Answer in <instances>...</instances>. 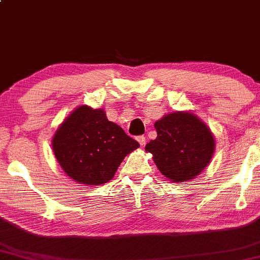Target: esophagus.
Here are the masks:
<instances>
[{
  "instance_id": "34e87169",
  "label": "esophagus",
  "mask_w": 260,
  "mask_h": 260,
  "mask_svg": "<svg viewBox=\"0 0 260 260\" xmlns=\"http://www.w3.org/2000/svg\"><path fill=\"white\" fill-rule=\"evenodd\" d=\"M137 140H138L140 147H144V145H145V137L144 136L137 137Z\"/></svg>"
}]
</instances>
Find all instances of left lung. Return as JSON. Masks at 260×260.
Listing matches in <instances>:
<instances>
[{
	"label": "left lung",
	"instance_id": "8db88e82",
	"mask_svg": "<svg viewBox=\"0 0 260 260\" xmlns=\"http://www.w3.org/2000/svg\"><path fill=\"white\" fill-rule=\"evenodd\" d=\"M157 137L145 145L165 177L174 182L192 180L213 156L214 137L207 124L188 112H174L155 122Z\"/></svg>",
	"mask_w": 260,
	"mask_h": 260
}]
</instances>
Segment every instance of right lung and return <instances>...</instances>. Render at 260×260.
Returning a JSON list of instances; mask_svg holds the SVG:
<instances>
[{
    "mask_svg": "<svg viewBox=\"0 0 260 260\" xmlns=\"http://www.w3.org/2000/svg\"><path fill=\"white\" fill-rule=\"evenodd\" d=\"M139 143L106 118L103 110L80 106L58 127L53 153L63 171L74 181L99 186L110 181L124 156Z\"/></svg>",
    "mask_w": 260,
    "mask_h": 260,
    "instance_id": "obj_1",
    "label": "right lung"
}]
</instances>
